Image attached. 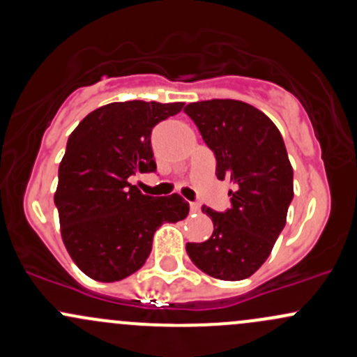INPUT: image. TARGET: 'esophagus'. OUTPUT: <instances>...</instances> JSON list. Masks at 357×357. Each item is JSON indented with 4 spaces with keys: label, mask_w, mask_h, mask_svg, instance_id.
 I'll return each instance as SVG.
<instances>
[{
    "label": "esophagus",
    "mask_w": 357,
    "mask_h": 357,
    "mask_svg": "<svg viewBox=\"0 0 357 357\" xmlns=\"http://www.w3.org/2000/svg\"><path fill=\"white\" fill-rule=\"evenodd\" d=\"M190 210H191V212H200V205H198L197 202H191Z\"/></svg>",
    "instance_id": "obj_1"
}]
</instances>
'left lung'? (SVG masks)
Segmentation results:
<instances>
[{
    "label": "left lung",
    "instance_id": "left-lung-1",
    "mask_svg": "<svg viewBox=\"0 0 357 357\" xmlns=\"http://www.w3.org/2000/svg\"><path fill=\"white\" fill-rule=\"evenodd\" d=\"M185 112L215 155V174L231 179V208L202 207L213 222L204 243H188L191 261L220 280H243L267 260L286 226L292 167L282 135L270 118L241 100L191 102Z\"/></svg>",
    "mask_w": 357,
    "mask_h": 357
}]
</instances>
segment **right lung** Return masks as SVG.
<instances>
[{
    "label": "right lung",
    "instance_id": "add662e5",
    "mask_svg": "<svg viewBox=\"0 0 357 357\" xmlns=\"http://www.w3.org/2000/svg\"><path fill=\"white\" fill-rule=\"evenodd\" d=\"M181 109L183 102L106 104L70 135L54 204L63 243L90 279L114 282L137 272L152 251L153 232L188 215L178 193L149 197L128 183L135 172L155 171L150 133Z\"/></svg>",
    "mask_w": 357,
    "mask_h": 357
}]
</instances>
